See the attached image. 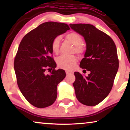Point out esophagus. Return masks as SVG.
<instances>
[{
	"mask_svg": "<svg viewBox=\"0 0 130 130\" xmlns=\"http://www.w3.org/2000/svg\"><path fill=\"white\" fill-rule=\"evenodd\" d=\"M66 74H73V72H71V71H68V70H66Z\"/></svg>",
	"mask_w": 130,
	"mask_h": 130,
	"instance_id": "1",
	"label": "esophagus"
}]
</instances>
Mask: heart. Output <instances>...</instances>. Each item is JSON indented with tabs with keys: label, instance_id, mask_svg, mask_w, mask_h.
Segmentation results:
<instances>
[{
	"label": "heart",
	"instance_id": "heart-1",
	"mask_svg": "<svg viewBox=\"0 0 130 130\" xmlns=\"http://www.w3.org/2000/svg\"><path fill=\"white\" fill-rule=\"evenodd\" d=\"M66 39L73 44V52L77 54H82L84 53L85 48L83 45V38L80 34L76 32H70L66 35ZM60 38L57 37L52 40L51 43V50L54 54H58L60 49ZM77 61L76 57L74 55L71 56H61L57 59V63L60 68L72 70L75 66Z\"/></svg>",
	"mask_w": 130,
	"mask_h": 130
}]
</instances>
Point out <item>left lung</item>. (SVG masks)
I'll return each instance as SVG.
<instances>
[{"mask_svg":"<svg viewBox=\"0 0 130 130\" xmlns=\"http://www.w3.org/2000/svg\"><path fill=\"white\" fill-rule=\"evenodd\" d=\"M70 26L84 37L86 51L80 67L90 72L87 77L74 72L76 96L83 105L95 106L107 96L113 86L119 67L116 45L111 37L92 25L75 24Z\"/></svg>","mask_w":130,"mask_h":130,"instance_id":"8db88e82","label":"left lung"}]
</instances>
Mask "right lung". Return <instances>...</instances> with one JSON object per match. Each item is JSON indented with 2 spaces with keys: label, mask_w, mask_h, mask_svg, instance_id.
Instances as JSON below:
<instances>
[{
  "label": "right lung",
  "mask_w": 130,
  "mask_h": 130,
  "mask_svg": "<svg viewBox=\"0 0 130 130\" xmlns=\"http://www.w3.org/2000/svg\"><path fill=\"white\" fill-rule=\"evenodd\" d=\"M69 29L64 23L44 22L26 34L19 44L14 59L17 84L25 98L35 107H47L56 100L57 85L66 73L55 69L51 43ZM47 70L51 73L46 75Z\"/></svg>",
  "instance_id": "add662e5"
}]
</instances>
